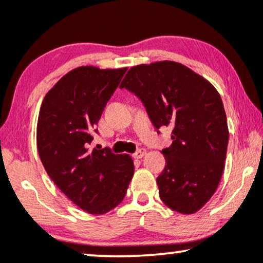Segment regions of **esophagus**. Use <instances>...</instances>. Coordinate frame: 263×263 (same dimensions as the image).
Listing matches in <instances>:
<instances>
[{
  "label": "esophagus",
  "mask_w": 263,
  "mask_h": 263,
  "mask_svg": "<svg viewBox=\"0 0 263 263\" xmlns=\"http://www.w3.org/2000/svg\"><path fill=\"white\" fill-rule=\"evenodd\" d=\"M146 153H147L146 149H144V148H140V149L136 151V152L134 153V156L136 157V158H142V157L146 156Z\"/></svg>",
  "instance_id": "1"
}]
</instances>
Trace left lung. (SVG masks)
<instances>
[{
    "label": "left lung",
    "mask_w": 263,
    "mask_h": 263,
    "mask_svg": "<svg viewBox=\"0 0 263 263\" xmlns=\"http://www.w3.org/2000/svg\"><path fill=\"white\" fill-rule=\"evenodd\" d=\"M120 87L140 99L157 134L164 126L173 128V142L162 149L165 167L157 178L159 198L177 213H197L224 172L229 129L219 92L176 62L134 66Z\"/></svg>",
    "instance_id": "left-lung-1"
}]
</instances>
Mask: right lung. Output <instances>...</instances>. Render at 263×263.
Returning <instances> with one entry per match:
<instances>
[{
  "instance_id": "obj_1",
  "label": "right lung",
  "mask_w": 263,
  "mask_h": 263,
  "mask_svg": "<svg viewBox=\"0 0 263 263\" xmlns=\"http://www.w3.org/2000/svg\"><path fill=\"white\" fill-rule=\"evenodd\" d=\"M126 70L74 69L49 90L39 111L37 147L48 176L74 204L96 215L121 203L134 177L128 155L91 147L102 111Z\"/></svg>"
}]
</instances>
